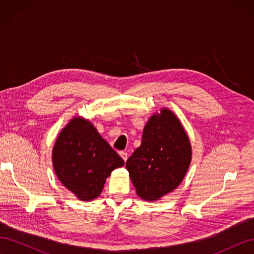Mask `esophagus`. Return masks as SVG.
Masks as SVG:
<instances>
[{
	"mask_svg": "<svg viewBox=\"0 0 254 254\" xmlns=\"http://www.w3.org/2000/svg\"><path fill=\"white\" fill-rule=\"evenodd\" d=\"M120 156L122 157V159L125 161H127V159H128V155H127V152H125V151H120Z\"/></svg>",
	"mask_w": 254,
	"mask_h": 254,
	"instance_id": "34e87169",
	"label": "esophagus"
}]
</instances>
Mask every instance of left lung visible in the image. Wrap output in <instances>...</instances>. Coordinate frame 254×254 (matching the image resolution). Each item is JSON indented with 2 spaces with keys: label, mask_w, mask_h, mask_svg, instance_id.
Returning <instances> with one entry per match:
<instances>
[{
  "label": "left lung",
  "mask_w": 254,
  "mask_h": 254,
  "mask_svg": "<svg viewBox=\"0 0 254 254\" xmlns=\"http://www.w3.org/2000/svg\"><path fill=\"white\" fill-rule=\"evenodd\" d=\"M190 160V142L180 120L162 108L146 123L141 146L129 157L126 168L137 196L156 201L182 182Z\"/></svg>",
  "instance_id": "obj_1"
}]
</instances>
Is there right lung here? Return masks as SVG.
I'll list each match as a JSON object with an SVG mask.
<instances>
[{
  "instance_id": "obj_1",
  "label": "right lung",
  "mask_w": 254,
  "mask_h": 254,
  "mask_svg": "<svg viewBox=\"0 0 254 254\" xmlns=\"http://www.w3.org/2000/svg\"><path fill=\"white\" fill-rule=\"evenodd\" d=\"M52 161L59 181L81 201L101 195L112 171L125 163L94 125L81 117L73 118L61 130Z\"/></svg>"
}]
</instances>
